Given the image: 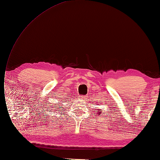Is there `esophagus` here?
Returning a JSON list of instances; mask_svg holds the SVG:
<instances>
[{
  "label": "esophagus",
  "instance_id": "1",
  "mask_svg": "<svg viewBox=\"0 0 160 160\" xmlns=\"http://www.w3.org/2000/svg\"><path fill=\"white\" fill-rule=\"evenodd\" d=\"M87 96H80V98L82 100H86L87 98Z\"/></svg>",
  "mask_w": 160,
  "mask_h": 160
}]
</instances>
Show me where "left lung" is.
<instances>
[{"mask_svg":"<svg viewBox=\"0 0 160 160\" xmlns=\"http://www.w3.org/2000/svg\"><path fill=\"white\" fill-rule=\"evenodd\" d=\"M98 114H99L101 113V111H98Z\"/></svg>","mask_w":160,"mask_h":160,"instance_id":"1","label":"left lung"}]
</instances>
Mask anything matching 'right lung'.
<instances>
[{
    "mask_svg": "<svg viewBox=\"0 0 160 160\" xmlns=\"http://www.w3.org/2000/svg\"><path fill=\"white\" fill-rule=\"evenodd\" d=\"M57 104H58V103H57ZM56 105L57 106L56 107L55 106ZM58 106H59V107H58ZM54 108H57V109H58H58H60V108H62V107H60V106H58V104H56V105H54Z\"/></svg>",
    "mask_w": 160,
    "mask_h": 160,
    "instance_id": "1",
    "label": "right lung"
}]
</instances>
